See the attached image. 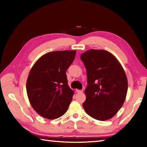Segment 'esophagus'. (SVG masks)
Returning <instances> with one entry per match:
<instances>
[{
  "instance_id": "34e87169",
  "label": "esophagus",
  "mask_w": 147,
  "mask_h": 147,
  "mask_svg": "<svg viewBox=\"0 0 147 147\" xmlns=\"http://www.w3.org/2000/svg\"><path fill=\"white\" fill-rule=\"evenodd\" d=\"M76 92L78 93H82L83 92V90H76Z\"/></svg>"
}]
</instances>
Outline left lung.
<instances>
[{
    "instance_id": "obj_1",
    "label": "left lung",
    "mask_w": 147,
    "mask_h": 147,
    "mask_svg": "<svg viewBox=\"0 0 147 147\" xmlns=\"http://www.w3.org/2000/svg\"><path fill=\"white\" fill-rule=\"evenodd\" d=\"M80 57L88 78L83 108L95 119L108 120L125 101L127 91L125 72L115 56L104 50H89Z\"/></svg>"
}]
</instances>
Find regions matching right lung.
Listing matches in <instances>:
<instances>
[{"mask_svg": "<svg viewBox=\"0 0 147 147\" xmlns=\"http://www.w3.org/2000/svg\"><path fill=\"white\" fill-rule=\"evenodd\" d=\"M76 51L47 53L31 69L26 82L29 101L37 113L54 119L66 112L74 91L67 84L66 70L73 62Z\"/></svg>", "mask_w": 147, "mask_h": 147, "instance_id": "obj_1", "label": "right lung"}]
</instances>
